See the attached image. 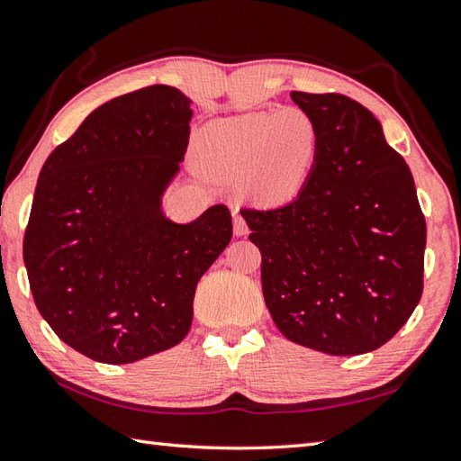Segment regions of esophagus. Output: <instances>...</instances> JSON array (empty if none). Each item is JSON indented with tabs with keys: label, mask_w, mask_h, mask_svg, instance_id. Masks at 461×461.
Here are the masks:
<instances>
[{
	"label": "esophagus",
	"mask_w": 461,
	"mask_h": 461,
	"mask_svg": "<svg viewBox=\"0 0 461 461\" xmlns=\"http://www.w3.org/2000/svg\"><path fill=\"white\" fill-rule=\"evenodd\" d=\"M233 233H236V236H246L248 233V225H246V220L241 215H233Z\"/></svg>",
	"instance_id": "34e87169"
}]
</instances>
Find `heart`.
<instances>
[{"label":"heart","mask_w":461,"mask_h":461,"mask_svg":"<svg viewBox=\"0 0 461 461\" xmlns=\"http://www.w3.org/2000/svg\"><path fill=\"white\" fill-rule=\"evenodd\" d=\"M321 131L300 108L248 113L205 124L197 135V163L207 177H238L252 202L278 207L306 187L318 161Z\"/></svg>","instance_id":"1"}]
</instances>
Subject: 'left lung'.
<instances>
[{"mask_svg":"<svg viewBox=\"0 0 461 461\" xmlns=\"http://www.w3.org/2000/svg\"><path fill=\"white\" fill-rule=\"evenodd\" d=\"M290 96L316 121L321 149L294 202L241 209L262 254L266 306L296 345L371 353L395 337L423 292L428 228L413 175L357 100Z\"/></svg>","mask_w":461,"mask_h":461,"instance_id":"obj_1","label":"left lung"}]
</instances>
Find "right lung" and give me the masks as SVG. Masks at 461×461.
<instances>
[{"mask_svg": "<svg viewBox=\"0 0 461 461\" xmlns=\"http://www.w3.org/2000/svg\"><path fill=\"white\" fill-rule=\"evenodd\" d=\"M191 116L173 86L129 92L92 111L41 167L23 236L33 303L92 361L127 365L179 345L197 282L230 244L225 205L189 223L163 213Z\"/></svg>", "mask_w": 461, "mask_h": 461, "instance_id": "right-lung-1", "label": "right lung"}]
</instances>
